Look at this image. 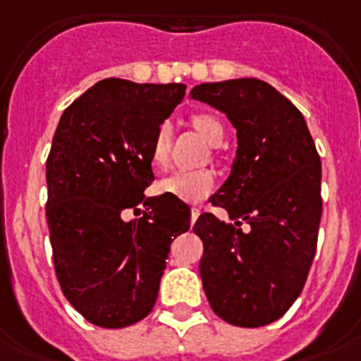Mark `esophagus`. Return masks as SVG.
Masks as SVG:
<instances>
[{"mask_svg": "<svg viewBox=\"0 0 361 361\" xmlns=\"http://www.w3.org/2000/svg\"><path fill=\"white\" fill-rule=\"evenodd\" d=\"M200 216V210L199 208H191V224H195L197 221V217Z\"/></svg>", "mask_w": 361, "mask_h": 361, "instance_id": "1", "label": "esophagus"}]
</instances>
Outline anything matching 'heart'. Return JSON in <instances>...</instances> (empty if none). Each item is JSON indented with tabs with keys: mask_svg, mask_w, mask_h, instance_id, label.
Here are the masks:
<instances>
[{
	"mask_svg": "<svg viewBox=\"0 0 361 361\" xmlns=\"http://www.w3.org/2000/svg\"><path fill=\"white\" fill-rule=\"evenodd\" d=\"M192 126L204 136L210 145H219L224 142L225 128L221 121L216 119L214 115L197 114L192 115ZM170 151V123H161L153 137L151 145V161L155 166H166ZM216 187V176L212 170H178L169 178L161 181V191L187 202H197V200L208 197Z\"/></svg>",
	"mask_w": 361,
	"mask_h": 361,
	"instance_id": "1",
	"label": "heart"
}]
</instances>
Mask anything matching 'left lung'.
Returning a JSON list of instances; mask_svg holds the SVG:
<instances>
[{
  "label": "left lung",
  "instance_id": "obj_1",
  "mask_svg": "<svg viewBox=\"0 0 361 361\" xmlns=\"http://www.w3.org/2000/svg\"><path fill=\"white\" fill-rule=\"evenodd\" d=\"M191 98L224 111L238 137L229 180L210 197L235 224L204 212L192 225L204 293L227 324L267 326L295 302L314 259L320 155L301 111L261 79L202 82Z\"/></svg>",
  "mask_w": 361,
  "mask_h": 361
}]
</instances>
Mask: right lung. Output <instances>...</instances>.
Wrapping results in <instances>:
<instances>
[{"label":"right lung","mask_w":361,"mask_h":361,"mask_svg":"<svg viewBox=\"0 0 361 361\" xmlns=\"http://www.w3.org/2000/svg\"><path fill=\"white\" fill-rule=\"evenodd\" d=\"M185 85L104 79L60 117L47 157V225L52 263L71 307L85 320L119 329L153 310L170 244L191 227V208L161 195L151 145L183 100ZM147 205L125 222V209Z\"/></svg>","instance_id":"right-lung-1"}]
</instances>
